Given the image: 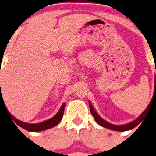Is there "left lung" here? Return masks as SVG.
I'll list each match as a JSON object with an SVG mask.
<instances>
[{
  "label": "left lung",
  "instance_id": "obj_1",
  "mask_svg": "<svg viewBox=\"0 0 156 156\" xmlns=\"http://www.w3.org/2000/svg\"><path fill=\"white\" fill-rule=\"evenodd\" d=\"M155 91H154L155 94H154V97H153V98H155V94H156V78H155ZM152 99H151V101H152ZM151 102H150V104H149L148 106H147V108H146V109H145V110L144 111V112H143L140 115V116H139L138 118L136 119L135 120H133V122H130L129 124H127V125H112V124H110V123L107 122V121H105L104 119L101 118V116H99L98 113H97L96 111L94 110V107H93V105H91V103L89 102V105H90V112H91V114L93 115L94 118L95 119V120H96L97 122H98V124L101 125V126L104 127V128H107V129H111V130H113V131L125 132V131L131 130V129H134L135 127H136L139 124H140V123L142 122V120H144V116L146 115L147 110H148L149 106H150V105H151Z\"/></svg>",
  "mask_w": 156,
  "mask_h": 156
}]
</instances>
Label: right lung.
<instances>
[{
    "label": "right lung",
    "mask_w": 156,
    "mask_h": 156,
    "mask_svg": "<svg viewBox=\"0 0 156 156\" xmlns=\"http://www.w3.org/2000/svg\"><path fill=\"white\" fill-rule=\"evenodd\" d=\"M1 85V84H0ZM2 97V95H0V99ZM3 99V98H2ZM5 104V103H4ZM64 108H65V103L62 104V105L60 108L59 111L57 112V114L55 116H53L52 118L49 119V120H47L44 122L38 123V124H28V123H24L22 122L20 120L16 119L12 115H11L10 113L9 114L12 116V118L14 120V122L16 123V125H19L20 127L23 128V129H25L27 131H29V132H40V131H44L46 129H51V128H53L55 125H57L58 123L60 122V120H62V116H63L64 112Z\"/></svg>",
    "instance_id": "1"
}]
</instances>
